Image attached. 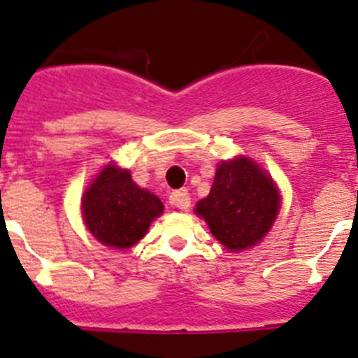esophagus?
Returning <instances> with one entry per match:
<instances>
[{"mask_svg": "<svg viewBox=\"0 0 358 358\" xmlns=\"http://www.w3.org/2000/svg\"><path fill=\"white\" fill-rule=\"evenodd\" d=\"M169 203H171L173 207L180 208V210H187V208L191 207V196H189V191H187V189H178V191L171 192Z\"/></svg>", "mask_w": 358, "mask_h": 358, "instance_id": "34e87169", "label": "esophagus"}]
</instances>
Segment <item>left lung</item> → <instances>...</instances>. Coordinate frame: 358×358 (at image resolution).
Instances as JSON below:
<instances>
[{
	"label": "left lung",
	"mask_w": 358,
	"mask_h": 358,
	"mask_svg": "<svg viewBox=\"0 0 358 358\" xmlns=\"http://www.w3.org/2000/svg\"><path fill=\"white\" fill-rule=\"evenodd\" d=\"M280 198L273 180L246 157L221 162L207 198L196 214L227 250L241 251L259 243L275 223Z\"/></svg>",
	"instance_id": "1"
}]
</instances>
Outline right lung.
<instances>
[{"label":"right lung","mask_w":358,"mask_h":358,"mask_svg":"<svg viewBox=\"0 0 358 358\" xmlns=\"http://www.w3.org/2000/svg\"><path fill=\"white\" fill-rule=\"evenodd\" d=\"M164 205L155 194L141 189L130 171L107 166L83 194L85 224L105 246L127 250L146 235Z\"/></svg>","instance_id":"1"}]
</instances>
